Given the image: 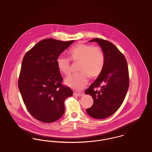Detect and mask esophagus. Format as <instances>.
Returning a JSON list of instances; mask_svg holds the SVG:
<instances>
[{
  "instance_id": "1",
  "label": "esophagus",
  "mask_w": 152,
  "mask_h": 152,
  "mask_svg": "<svg viewBox=\"0 0 152 152\" xmlns=\"http://www.w3.org/2000/svg\"><path fill=\"white\" fill-rule=\"evenodd\" d=\"M73 94H74V96H81L83 95V93H76V92H75V93H73Z\"/></svg>"
}]
</instances>
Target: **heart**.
<instances>
[{"instance_id": "heart-1", "label": "heart", "mask_w": 152, "mask_h": 152, "mask_svg": "<svg viewBox=\"0 0 152 152\" xmlns=\"http://www.w3.org/2000/svg\"><path fill=\"white\" fill-rule=\"evenodd\" d=\"M69 58L59 56L56 62L58 68L65 76L71 71V60L79 63L77 70L79 72L68 76L65 84L73 89L80 91L87 85L88 77L96 78L101 74L105 64V55L100 47L79 43L73 45L68 52Z\"/></svg>"}]
</instances>
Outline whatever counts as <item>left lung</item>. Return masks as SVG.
I'll list each match as a JSON object with an SVG mask.
<instances>
[{"label":"left lung","instance_id":"left-lung-1","mask_svg":"<svg viewBox=\"0 0 152 152\" xmlns=\"http://www.w3.org/2000/svg\"><path fill=\"white\" fill-rule=\"evenodd\" d=\"M105 55V64L101 74L85 91L93 99V105L86 109L93 118L103 119L112 115L120 107L129 86V71L124 55L111 42L95 38ZM99 88V89L97 88Z\"/></svg>","mask_w":152,"mask_h":152}]
</instances>
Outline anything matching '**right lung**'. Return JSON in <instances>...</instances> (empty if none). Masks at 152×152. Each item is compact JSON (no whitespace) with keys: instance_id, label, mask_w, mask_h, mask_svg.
I'll list each match as a JSON object with an SVG mask.
<instances>
[{"instance_id":"right-lung-1","label":"right lung","mask_w":152,"mask_h":152,"mask_svg":"<svg viewBox=\"0 0 152 152\" xmlns=\"http://www.w3.org/2000/svg\"><path fill=\"white\" fill-rule=\"evenodd\" d=\"M74 40L61 42L46 39L24 55L18 80L23 102L30 114L45 123L55 122L64 113V101L72 96L63 85L57 58Z\"/></svg>"}]
</instances>
